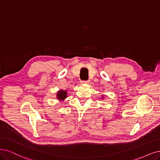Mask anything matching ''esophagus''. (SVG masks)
<instances>
[{
	"label": "esophagus",
	"instance_id": "34e87169",
	"mask_svg": "<svg viewBox=\"0 0 160 160\" xmlns=\"http://www.w3.org/2000/svg\"><path fill=\"white\" fill-rule=\"evenodd\" d=\"M90 83V80H86V81H82L81 84H88Z\"/></svg>",
	"mask_w": 160,
	"mask_h": 160
}]
</instances>
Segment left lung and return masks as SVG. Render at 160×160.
Returning a JSON list of instances; mask_svg holds the SVG:
<instances>
[{
  "instance_id": "left-lung-1",
  "label": "left lung",
  "mask_w": 160,
  "mask_h": 160,
  "mask_svg": "<svg viewBox=\"0 0 160 160\" xmlns=\"http://www.w3.org/2000/svg\"><path fill=\"white\" fill-rule=\"evenodd\" d=\"M103 98H104V97H103V96H102V99H103Z\"/></svg>"
}]
</instances>
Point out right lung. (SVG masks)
I'll use <instances>...</instances> for the list:
<instances>
[{
	"mask_svg": "<svg viewBox=\"0 0 160 160\" xmlns=\"http://www.w3.org/2000/svg\"><path fill=\"white\" fill-rule=\"evenodd\" d=\"M67 91L60 90H58L57 93V99H58L59 101L62 102L67 98Z\"/></svg>",
	"mask_w": 160,
	"mask_h": 160,
	"instance_id": "obj_1",
	"label": "right lung"
}]
</instances>
